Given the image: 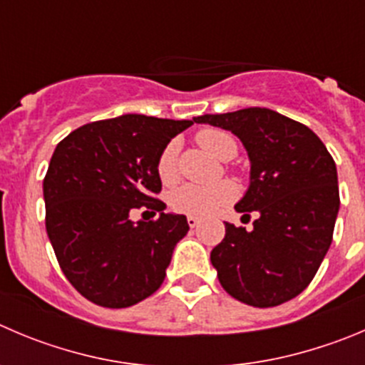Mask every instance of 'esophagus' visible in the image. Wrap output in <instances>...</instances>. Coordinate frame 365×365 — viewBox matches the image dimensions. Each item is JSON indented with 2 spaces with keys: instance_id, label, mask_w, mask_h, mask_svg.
<instances>
[{
  "instance_id": "34e87169",
  "label": "esophagus",
  "mask_w": 365,
  "mask_h": 365,
  "mask_svg": "<svg viewBox=\"0 0 365 365\" xmlns=\"http://www.w3.org/2000/svg\"><path fill=\"white\" fill-rule=\"evenodd\" d=\"M186 220H188L190 227H197V225H199V218L193 217V215H188V218H186Z\"/></svg>"
}]
</instances>
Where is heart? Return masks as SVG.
Returning <instances> with one entry per match:
<instances>
[{
    "mask_svg": "<svg viewBox=\"0 0 365 365\" xmlns=\"http://www.w3.org/2000/svg\"><path fill=\"white\" fill-rule=\"evenodd\" d=\"M197 143L215 155L220 161H229L237 155V141L227 133L218 128H204L197 134ZM158 175L163 185H173L179 175L177 170V145H166L158 159ZM237 197V190L229 182H218L215 186L185 185L170 193V206L177 213L193 215V217H207L217 213L220 207L231 202Z\"/></svg>",
    "mask_w": 365,
    "mask_h": 365,
    "instance_id": "b5f03b06",
    "label": "heart"
}]
</instances>
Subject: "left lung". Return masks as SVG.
<instances>
[{"instance_id": "left-lung-1", "label": "left lung", "mask_w": 365, "mask_h": 365, "mask_svg": "<svg viewBox=\"0 0 365 365\" xmlns=\"http://www.w3.org/2000/svg\"><path fill=\"white\" fill-rule=\"evenodd\" d=\"M232 133L251 163L249 188L235 210L258 213L252 229L225 224L211 263L225 292L258 308L307 289L329 245L339 200L336 166L307 125L262 107L193 118Z\"/></svg>"}]
</instances>
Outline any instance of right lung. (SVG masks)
<instances>
[{"label": "right lung", "mask_w": 365, "mask_h": 365, "mask_svg": "<svg viewBox=\"0 0 365 365\" xmlns=\"http://www.w3.org/2000/svg\"><path fill=\"white\" fill-rule=\"evenodd\" d=\"M193 120L123 114L82 125L61 141L43 182L46 232L62 272L86 299L127 308L161 287L185 215L165 213L158 159ZM159 212L130 220L134 207Z\"/></svg>", "instance_id": "add662e5"}]
</instances>
